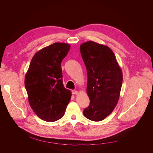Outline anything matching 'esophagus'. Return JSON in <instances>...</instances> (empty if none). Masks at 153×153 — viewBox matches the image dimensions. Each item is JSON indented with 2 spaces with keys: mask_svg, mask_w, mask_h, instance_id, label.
<instances>
[{
  "mask_svg": "<svg viewBox=\"0 0 153 153\" xmlns=\"http://www.w3.org/2000/svg\"><path fill=\"white\" fill-rule=\"evenodd\" d=\"M72 94H74V95H76V94H78V92L77 91H75V90H73V91H72Z\"/></svg>",
  "mask_w": 153,
  "mask_h": 153,
  "instance_id": "34e87169",
  "label": "esophagus"
}]
</instances>
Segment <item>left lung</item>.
<instances>
[{
    "instance_id": "left-lung-1",
    "label": "left lung",
    "mask_w": 153,
    "mask_h": 153,
    "mask_svg": "<svg viewBox=\"0 0 153 153\" xmlns=\"http://www.w3.org/2000/svg\"><path fill=\"white\" fill-rule=\"evenodd\" d=\"M87 68V93L89 105L84 115L90 120L100 121L117 105L123 84V72L115 56L108 46L88 41L80 45Z\"/></svg>"
}]
</instances>
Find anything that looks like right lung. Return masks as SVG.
Segmentation results:
<instances>
[{
    "instance_id": "right-lung-1",
    "label": "right lung",
    "mask_w": 153,
    "mask_h": 153,
    "mask_svg": "<svg viewBox=\"0 0 153 153\" xmlns=\"http://www.w3.org/2000/svg\"><path fill=\"white\" fill-rule=\"evenodd\" d=\"M65 43H54L33 56L25 77V86L30 107L47 122L61 118L71 98L64 87L61 62L70 49Z\"/></svg>"
}]
</instances>
